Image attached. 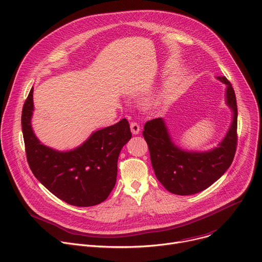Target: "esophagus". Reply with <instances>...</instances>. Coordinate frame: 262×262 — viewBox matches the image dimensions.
Here are the masks:
<instances>
[{"mask_svg":"<svg viewBox=\"0 0 262 262\" xmlns=\"http://www.w3.org/2000/svg\"><path fill=\"white\" fill-rule=\"evenodd\" d=\"M130 130L133 135H138L140 133V125L137 122L130 123Z\"/></svg>","mask_w":262,"mask_h":262,"instance_id":"obj_1","label":"esophagus"}]
</instances>
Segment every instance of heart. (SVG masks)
<instances>
[{"label": "heart", "mask_w": 262, "mask_h": 262, "mask_svg": "<svg viewBox=\"0 0 262 262\" xmlns=\"http://www.w3.org/2000/svg\"><path fill=\"white\" fill-rule=\"evenodd\" d=\"M148 103L150 104V105H156L157 103H158V99H155V98H151L150 100L148 101Z\"/></svg>", "instance_id": "b5f03b06"}]
</instances>
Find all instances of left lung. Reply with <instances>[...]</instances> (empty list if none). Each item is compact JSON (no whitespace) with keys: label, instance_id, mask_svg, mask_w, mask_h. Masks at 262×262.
Here are the masks:
<instances>
[{"label":"left lung","instance_id":"left-lung-1","mask_svg":"<svg viewBox=\"0 0 262 262\" xmlns=\"http://www.w3.org/2000/svg\"><path fill=\"white\" fill-rule=\"evenodd\" d=\"M226 85L225 102L232 112L231 124L222 141L209 150L194 151L176 145L163 118L146 122L143 136L150 152L156 176L173 194H197L225 173L232 164L236 150L237 105L234 90L225 77H215Z\"/></svg>","mask_w":262,"mask_h":262}]
</instances>
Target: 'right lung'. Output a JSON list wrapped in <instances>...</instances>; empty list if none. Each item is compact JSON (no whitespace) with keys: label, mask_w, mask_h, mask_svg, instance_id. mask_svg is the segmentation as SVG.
I'll return each mask as SVG.
<instances>
[{"label":"right lung","mask_w":262,"mask_h":262,"mask_svg":"<svg viewBox=\"0 0 262 262\" xmlns=\"http://www.w3.org/2000/svg\"><path fill=\"white\" fill-rule=\"evenodd\" d=\"M32 88L21 113V129L27 160L34 176L59 199L73 206L103 202L117 178V162L122 147L130 140L128 121L96 132L80 146L61 151L42 144L32 127Z\"/></svg>","instance_id":"1"}]
</instances>
